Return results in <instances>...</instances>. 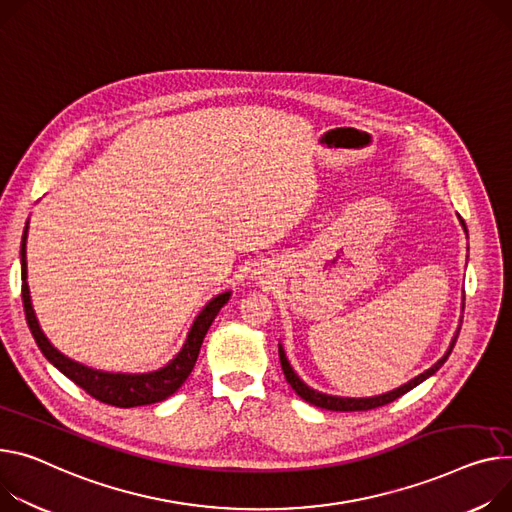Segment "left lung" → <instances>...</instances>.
Returning a JSON list of instances; mask_svg holds the SVG:
<instances>
[{"label": "left lung", "instance_id": "left-lung-1", "mask_svg": "<svg viewBox=\"0 0 512 512\" xmlns=\"http://www.w3.org/2000/svg\"><path fill=\"white\" fill-rule=\"evenodd\" d=\"M459 223H461V227H463V231L467 233V227H465V221L459 217ZM469 250V248H467ZM459 330H461V320H459V326H457V332L453 334V338H451V344H449V348H447V352L445 355L432 365L430 369H426L424 373H420V375H416L414 379H410L408 383H404V385H400V387H396V389H391V391H385V393H379V396H371V398H344V396H332V393H324V391H318V389H313V387H309L295 371H293V367H291V363H289V359H287V355H285V348H283V344L279 342V359H281V367H283V373H285V379H287V383L295 389V393L297 396L301 398V400H305V402H309L311 406H318V408H324V410H334V412H359V410H373V408H379V406H385V404H389V402H393V400H398L400 396H404L406 391H410V389H414L416 385H420L424 379H428L430 375H435L443 365H445V361L449 359V355H451V350H453V346H455V342H457V336H459Z\"/></svg>", "mask_w": 512, "mask_h": 512}]
</instances>
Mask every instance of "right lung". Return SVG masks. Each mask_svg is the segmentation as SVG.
<instances>
[{
  "instance_id": "add662e5",
  "label": "right lung",
  "mask_w": 512,
  "mask_h": 512,
  "mask_svg": "<svg viewBox=\"0 0 512 512\" xmlns=\"http://www.w3.org/2000/svg\"><path fill=\"white\" fill-rule=\"evenodd\" d=\"M26 240H28V221L22 233V244H20V264H22V303L28 328L34 336V342L41 348L47 361L57 367L65 377H69L75 385L86 389L92 398L116 406V408H135V406H147L162 402L170 398L174 391L182 387V383L188 379L190 371L194 369L196 359H199V350L205 340L207 330L211 328L213 320L217 318L219 309L229 301L231 291L219 293L213 297L203 309L199 316L194 318L188 336L178 350V355L164 365L162 369H155L149 373H108L100 369H92L88 365L77 363L69 357H65L61 350H57L45 332L41 330V324L36 320V313L32 309L30 301V289H28V270H26Z\"/></svg>"
}]
</instances>
